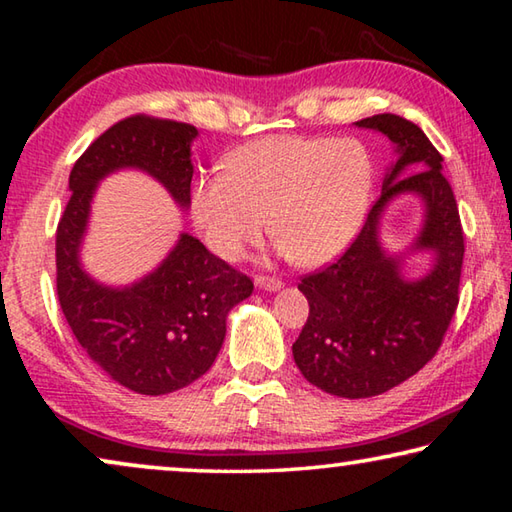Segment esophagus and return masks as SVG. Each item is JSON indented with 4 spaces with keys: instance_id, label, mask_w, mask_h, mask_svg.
I'll use <instances>...</instances> for the list:
<instances>
[{
    "instance_id": "obj_1",
    "label": "esophagus",
    "mask_w": 512,
    "mask_h": 512,
    "mask_svg": "<svg viewBox=\"0 0 512 512\" xmlns=\"http://www.w3.org/2000/svg\"><path fill=\"white\" fill-rule=\"evenodd\" d=\"M255 284L264 291H280L284 287L282 280H277V277H268V275H257Z\"/></svg>"
}]
</instances>
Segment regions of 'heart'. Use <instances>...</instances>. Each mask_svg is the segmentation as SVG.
I'll return each mask as SVG.
<instances>
[{
    "instance_id": "1",
    "label": "heart",
    "mask_w": 512,
    "mask_h": 512,
    "mask_svg": "<svg viewBox=\"0 0 512 512\" xmlns=\"http://www.w3.org/2000/svg\"><path fill=\"white\" fill-rule=\"evenodd\" d=\"M375 164L357 140L273 135L232 151L225 171L192 189V216L207 248L235 262L266 232L302 266L332 262L366 221Z\"/></svg>"
}]
</instances>
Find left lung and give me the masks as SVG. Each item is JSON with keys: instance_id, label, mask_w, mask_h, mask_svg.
Instances as JSON below:
<instances>
[{"instance_id": "1", "label": "left lung", "mask_w": 512, "mask_h": 512, "mask_svg": "<svg viewBox=\"0 0 512 512\" xmlns=\"http://www.w3.org/2000/svg\"><path fill=\"white\" fill-rule=\"evenodd\" d=\"M354 126L386 135L395 162L352 246L298 284L309 300V318L293 343V359L320 391L361 400L391 391L438 352L458 305L465 246L443 155L422 128L391 112ZM404 193L423 201V225L404 254H388L378 225L387 205ZM415 252H431L432 266L411 281L403 262Z\"/></svg>"}]
</instances>
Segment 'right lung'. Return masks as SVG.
Wrapping results in <instances>:
<instances>
[{
    "label": "right lung",
    "instance_id": "1",
    "mask_svg": "<svg viewBox=\"0 0 512 512\" xmlns=\"http://www.w3.org/2000/svg\"><path fill=\"white\" fill-rule=\"evenodd\" d=\"M196 137L183 121H117L76 160L56 232V291L76 341L110 379L140 395H167L203 377L223 345L228 314L253 293V282L187 232L126 287L94 280L81 264V246L99 183L121 169L158 180L185 212Z\"/></svg>",
    "mask_w": 512,
    "mask_h": 512
}]
</instances>
